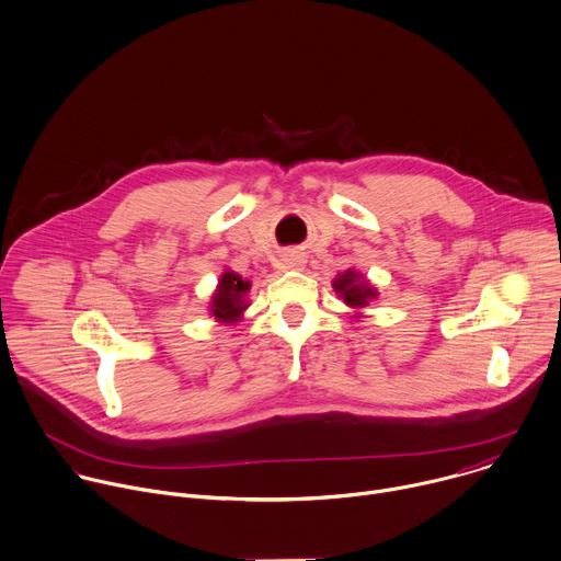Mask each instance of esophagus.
<instances>
[{"label": "esophagus", "mask_w": 561, "mask_h": 561, "mask_svg": "<svg viewBox=\"0 0 561 561\" xmlns=\"http://www.w3.org/2000/svg\"><path fill=\"white\" fill-rule=\"evenodd\" d=\"M284 266L286 268H299L304 262H301V257H297V255H284Z\"/></svg>", "instance_id": "34e87169"}]
</instances>
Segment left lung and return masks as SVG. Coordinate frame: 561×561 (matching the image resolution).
<instances>
[{"label": "left lung", "instance_id": "8db88e82", "mask_svg": "<svg viewBox=\"0 0 561 561\" xmlns=\"http://www.w3.org/2000/svg\"><path fill=\"white\" fill-rule=\"evenodd\" d=\"M332 286L343 297V301L347 306H356V308H363L367 304V299L377 297V290L369 284L360 282V275H356L354 271H345L343 275H339Z\"/></svg>", "mask_w": 561, "mask_h": 561}]
</instances>
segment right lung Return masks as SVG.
<instances>
[{"label": "right lung", "mask_w": 561, "mask_h": 561, "mask_svg": "<svg viewBox=\"0 0 561 561\" xmlns=\"http://www.w3.org/2000/svg\"><path fill=\"white\" fill-rule=\"evenodd\" d=\"M251 288V282H244L240 275L236 273H225L220 279V288L214 295V317L220 321H238V317L242 314V310L249 306L244 304V293Z\"/></svg>", "instance_id": "add662e5"}]
</instances>
